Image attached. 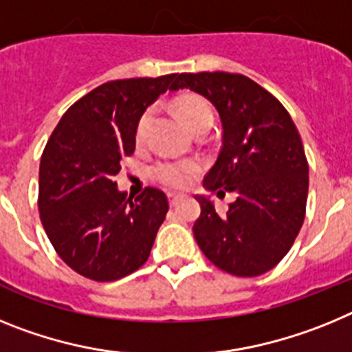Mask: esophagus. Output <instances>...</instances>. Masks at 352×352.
<instances>
[{"instance_id":"esophagus-1","label":"esophagus","mask_w":352,"mask_h":352,"mask_svg":"<svg viewBox=\"0 0 352 352\" xmlns=\"http://www.w3.org/2000/svg\"><path fill=\"white\" fill-rule=\"evenodd\" d=\"M167 197H169V204H170V206H176V203H178L182 195L174 194V192H169V194H167Z\"/></svg>"}]
</instances>
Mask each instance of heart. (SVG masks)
Segmentation results:
<instances>
[{"label": "heart", "instance_id": "1", "mask_svg": "<svg viewBox=\"0 0 352 352\" xmlns=\"http://www.w3.org/2000/svg\"><path fill=\"white\" fill-rule=\"evenodd\" d=\"M178 113L192 132L201 125H206V123L211 125V121H213V111H211L210 104L204 98L195 95L179 98ZM153 118V105L144 109L139 116L138 125H135V142L138 144H144L146 139H148L149 126H151ZM199 170H201V164L197 160H162L153 166V176L157 182L169 186V188H185L197 176Z\"/></svg>", "mask_w": 352, "mask_h": 352}]
</instances>
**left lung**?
Wrapping results in <instances>:
<instances>
[{
	"mask_svg": "<svg viewBox=\"0 0 352 352\" xmlns=\"http://www.w3.org/2000/svg\"><path fill=\"white\" fill-rule=\"evenodd\" d=\"M188 88L214 105L222 121V149L204 186L234 192L219 214L199 195L194 236L204 256L234 276H259L291 250L305 220L309 162L294 121L270 91L241 74H179L173 91Z\"/></svg>",
	"mask_w": 352,
	"mask_h": 352,
	"instance_id": "1",
	"label": "left lung"
}]
</instances>
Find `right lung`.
I'll list each match as a JSON object with an SVG mask.
<instances>
[{
  "label": "right lung",
  "mask_w": 352,
  "mask_h": 352,
  "mask_svg": "<svg viewBox=\"0 0 352 352\" xmlns=\"http://www.w3.org/2000/svg\"><path fill=\"white\" fill-rule=\"evenodd\" d=\"M176 79L102 84L68 107L43 148L40 220L58 256L89 280L113 282L141 268L166 220L164 192L146 186L132 199L114 178L135 149L139 116Z\"/></svg>",
  "instance_id": "1"
}]
</instances>
